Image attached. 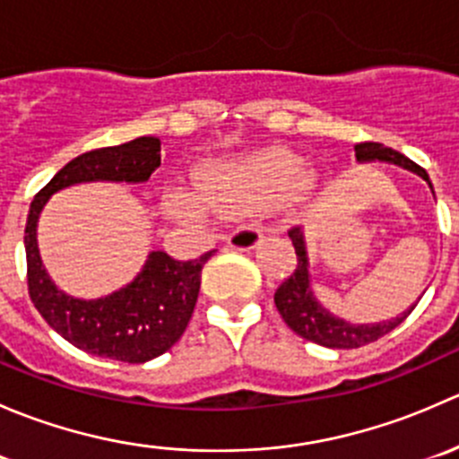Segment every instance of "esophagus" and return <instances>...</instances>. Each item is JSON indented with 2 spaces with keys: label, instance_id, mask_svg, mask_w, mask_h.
Returning a JSON list of instances; mask_svg holds the SVG:
<instances>
[{
  "label": "esophagus",
  "instance_id": "1",
  "mask_svg": "<svg viewBox=\"0 0 459 459\" xmlns=\"http://www.w3.org/2000/svg\"><path fill=\"white\" fill-rule=\"evenodd\" d=\"M264 233L257 229V226H239L238 230H233V233L229 235V239H226V244H229L230 248H235V251H251V248H255L259 242H262Z\"/></svg>",
  "mask_w": 459,
  "mask_h": 459
}]
</instances>
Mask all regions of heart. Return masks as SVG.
I'll return each instance as SVG.
<instances>
[{
  "label": "heart",
  "mask_w": 459,
  "mask_h": 459,
  "mask_svg": "<svg viewBox=\"0 0 459 459\" xmlns=\"http://www.w3.org/2000/svg\"><path fill=\"white\" fill-rule=\"evenodd\" d=\"M316 186V173L295 152L284 148L224 157L204 164L197 173L202 200L211 206L238 212H262L277 202L304 200ZM170 204L179 212H200L202 204L193 193H170Z\"/></svg>",
  "instance_id": "heart-1"
}]
</instances>
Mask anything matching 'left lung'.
I'll return each mask as SVG.
<instances>
[{
  "mask_svg": "<svg viewBox=\"0 0 459 459\" xmlns=\"http://www.w3.org/2000/svg\"><path fill=\"white\" fill-rule=\"evenodd\" d=\"M355 157L359 164H368V161H386V164H395L400 169L411 170V173L420 175L429 188L433 191L427 170L404 157L402 152L386 148L384 143L364 142L355 143ZM289 238L295 247V255H298V266H295L293 275L286 281H281L280 289L275 290V307L280 311L281 319L289 324L290 331L298 333L299 337L316 344L326 346V349H359L364 344L379 340L393 328L400 326L406 317L411 316L418 302L413 307L406 308L397 317L384 319V322L375 324H353L346 319L333 316L328 308L319 304V299L313 295L311 275H308V253H307V238H304L302 226H295L289 230Z\"/></svg>",
  "mask_w": 459,
  "mask_h": 459,
  "instance_id": "1",
  "label": "left lung"
}]
</instances>
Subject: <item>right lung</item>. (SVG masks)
I'll use <instances>...</instances> for the list:
<instances>
[{"label":"right lung","instance_id":"1","mask_svg":"<svg viewBox=\"0 0 459 459\" xmlns=\"http://www.w3.org/2000/svg\"><path fill=\"white\" fill-rule=\"evenodd\" d=\"M160 151L157 137L88 151L57 170L30 204L24 247L32 304L53 331L97 358L143 364L166 353L186 331L200 295L202 266L215 251L191 262L151 251L142 271L126 286L104 298L82 299L64 293L50 280L37 247L39 215L55 193L75 184L148 182L160 166Z\"/></svg>","mask_w":459,"mask_h":459}]
</instances>
